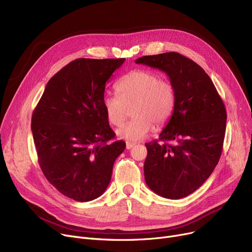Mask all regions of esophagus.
<instances>
[{
  "mask_svg": "<svg viewBox=\"0 0 252 252\" xmlns=\"http://www.w3.org/2000/svg\"><path fill=\"white\" fill-rule=\"evenodd\" d=\"M135 145H136L135 143H130V142H127V143H126V149H127V150H129V149H131V148H132L133 146H135Z\"/></svg>",
  "mask_w": 252,
  "mask_h": 252,
  "instance_id": "34e87169",
  "label": "esophagus"
}]
</instances>
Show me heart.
<instances>
[{
  "instance_id": "1",
  "label": "heart",
  "mask_w": 252,
  "mask_h": 252,
  "mask_svg": "<svg viewBox=\"0 0 252 252\" xmlns=\"http://www.w3.org/2000/svg\"><path fill=\"white\" fill-rule=\"evenodd\" d=\"M116 95H105L102 103L107 121L121 126L131 108L132 120L116 131L120 139L137 142L148 136L154 124L159 126L170 119L176 95L172 83L147 70H136L116 84Z\"/></svg>"
}]
</instances>
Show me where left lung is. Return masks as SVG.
<instances>
[{
    "label": "left lung",
    "mask_w": 252,
    "mask_h": 252,
    "mask_svg": "<svg viewBox=\"0 0 252 252\" xmlns=\"http://www.w3.org/2000/svg\"><path fill=\"white\" fill-rule=\"evenodd\" d=\"M136 63L166 73L176 95L170 121L159 136L163 143L145 144L146 183L166 198L188 196L202 187L220 160L227 120L223 100L202 66L178 53L145 56Z\"/></svg>",
    "instance_id": "1"
}]
</instances>
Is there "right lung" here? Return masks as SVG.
Listing matches in <instances>:
<instances>
[{"label":"right lung","instance_id":"right-lung-1","mask_svg":"<svg viewBox=\"0 0 252 252\" xmlns=\"http://www.w3.org/2000/svg\"><path fill=\"white\" fill-rule=\"evenodd\" d=\"M126 59H77L48 81L31 130L46 179L63 195L89 202L101 195L126 149L103 108L105 85Z\"/></svg>","mask_w":252,"mask_h":252}]
</instances>
